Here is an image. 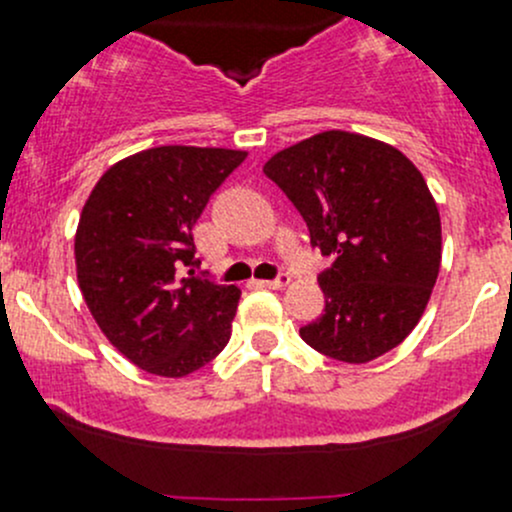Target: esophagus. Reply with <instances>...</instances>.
Segmentation results:
<instances>
[{"mask_svg": "<svg viewBox=\"0 0 512 512\" xmlns=\"http://www.w3.org/2000/svg\"><path fill=\"white\" fill-rule=\"evenodd\" d=\"M289 280H292V277H289L287 272H280V275H277L275 280H260V282H257V285L270 287V289H285L289 285Z\"/></svg>", "mask_w": 512, "mask_h": 512, "instance_id": "1", "label": "esophagus"}]
</instances>
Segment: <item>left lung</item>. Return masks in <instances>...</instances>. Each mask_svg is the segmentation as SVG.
<instances>
[{
  "label": "left lung",
  "instance_id": "8db88e82",
  "mask_svg": "<svg viewBox=\"0 0 512 512\" xmlns=\"http://www.w3.org/2000/svg\"><path fill=\"white\" fill-rule=\"evenodd\" d=\"M262 170L299 210L312 245L334 257L317 277L324 314L299 337L347 364L399 347L441 267V218L416 165L389 143L324 131Z\"/></svg>",
  "mask_w": 512,
  "mask_h": 512
}]
</instances>
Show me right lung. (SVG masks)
<instances>
[{
    "label": "right lung",
    "instance_id": "1",
    "mask_svg": "<svg viewBox=\"0 0 512 512\" xmlns=\"http://www.w3.org/2000/svg\"><path fill=\"white\" fill-rule=\"evenodd\" d=\"M245 151L160 146L118 160L81 210L74 255L108 342L156 376H188L230 339L240 289L195 275L193 225Z\"/></svg>",
    "mask_w": 512,
    "mask_h": 512
}]
</instances>
